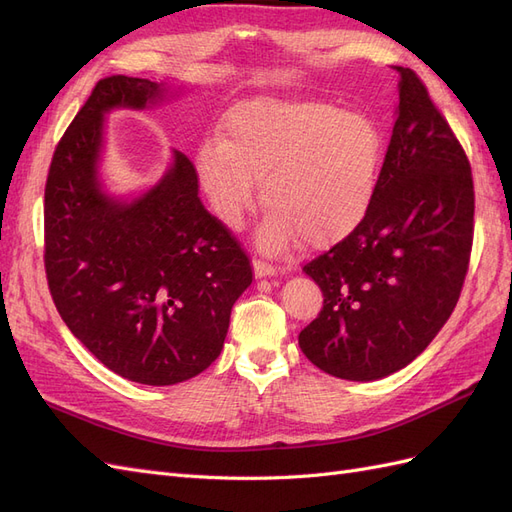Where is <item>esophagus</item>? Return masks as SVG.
I'll return each mask as SVG.
<instances>
[{"mask_svg": "<svg viewBox=\"0 0 512 512\" xmlns=\"http://www.w3.org/2000/svg\"><path fill=\"white\" fill-rule=\"evenodd\" d=\"M275 273H277V269H275L273 265H269V262L260 260V258L254 260V275H256V277H271V275H275Z\"/></svg>", "mask_w": 512, "mask_h": 512, "instance_id": "1", "label": "esophagus"}]
</instances>
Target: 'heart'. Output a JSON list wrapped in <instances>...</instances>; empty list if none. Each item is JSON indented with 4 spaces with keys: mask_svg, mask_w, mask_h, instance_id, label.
<instances>
[{
    "mask_svg": "<svg viewBox=\"0 0 512 512\" xmlns=\"http://www.w3.org/2000/svg\"><path fill=\"white\" fill-rule=\"evenodd\" d=\"M380 166L378 123L322 100L241 102L226 115L224 136H207L196 153L200 185L230 230L243 228L262 181L269 209L258 243L271 254L299 239L320 250L350 237L374 205Z\"/></svg>",
    "mask_w": 512,
    "mask_h": 512,
    "instance_id": "1",
    "label": "heart"
}]
</instances>
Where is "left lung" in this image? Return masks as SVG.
<instances>
[{"instance_id": "left-lung-1", "label": "left lung", "mask_w": 512, "mask_h": 512, "mask_svg": "<svg viewBox=\"0 0 512 512\" xmlns=\"http://www.w3.org/2000/svg\"><path fill=\"white\" fill-rule=\"evenodd\" d=\"M365 222L303 271L324 294L299 333L303 354L344 380L406 367L444 327L466 280L474 183L466 151L410 68Z\"/></svg>"}]
</instances>
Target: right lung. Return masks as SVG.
<instances>
[{"label":"right lung","instance_id":"1","mask_svg":"<svg viewBox=\"0 0 512 512\" xmlns=\"http://www.w3.org/2000/svg\"><path fill=\"white\" fill-rule=\"evenodd\" d=\"M164 85L106 76L53 153L44 188V269L72 335L121 378L168 386L218 359L230 309L252 284L250 258L198 198L190 158L132 203L98 177L104 115L147 108Z\"/></svg>","mask_w":512,"mask_h":512}]
</instances>
